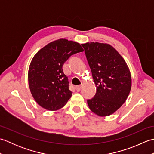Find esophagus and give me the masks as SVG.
<instances>
[{"mask_svg": "<svg viewBox=\"0 0 154 154\" xmlns=\"http://www.w3.org/2000/svg\"><path fill=\"white\" fill-rule=\"evenodd\" d=\"M75 89H76V91H77V92H79V91H80L81 89V85L76 86V87H75Z\"/></svg>", "mask_w": 154, "mask_h": 154, "instance_id": "1", "label": "esophagus"}]
</instances>
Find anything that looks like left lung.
Here are the masks:
<instances>
[{
	"mask_svg": "<svg viewBox=\"0 0 154 154\" xmlns=\"http://www.w3.org/2000/svg\"><path fill=\"white\" fill-rule=\"evenodd\" d=\"M92 72L97 93L87 100L89 109L100 116L113 114L129 95L131 74L123 57L112 45L99 42L81 44Z\"/></svg>",
	"mask_w": 154,
	"mask_h": 154,
	"instance_id": "left-lung-1",
	"label": "left lung"
}]
</instances>
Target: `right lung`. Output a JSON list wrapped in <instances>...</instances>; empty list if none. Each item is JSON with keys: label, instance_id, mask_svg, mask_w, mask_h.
Listing matches in <instances>:
<instances>
[{"label": "right lung", "instance_id": "add662e5", "mask_svg": "<svg viewBox=\"0 0 154 154\" xmlns=\"http://www.w3.org/2000/svg\"><path fill=\"white\" fill-rule=\"evenodd\" d=\"M83 51L76 42L59 39L34 55L29 67L28 84L32 97L40 106L54 111L66 104L72 92L63 65L72 55Z\"/></svg>", "mask_w": 154, "mask_h": 154}]
</instances>
